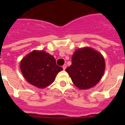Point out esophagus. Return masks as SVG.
I'll list each match as a JSON object with an SVG mask.
<instances>
[{
    "label": "esophagus",
    "mask_w": 125,
    "mask_h": 125,
    "mask_svg": "<svg viewBox=\"0 0 125 125\" xmlns=\"http://www.w3.org/2000/svg\"><path fill=\"white\" fill-rule=\"evenodd\" d=\"M66 66H66V64H64L63 66H62V68H63L64 70H65V69H66Z\"/></svg>",
    "instance_id": "1"
}]
</instances>
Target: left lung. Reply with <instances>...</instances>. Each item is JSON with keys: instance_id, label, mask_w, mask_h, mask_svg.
<instances>
[{"instance_id": "8db88e82", "label": "left lung", "mask_w": 125, "mask_h": 125, "mask_svg": "<svg viewBox=\"0 0 125 125\" xmlns=\"http://www.w3.org/2000/svg\"><path fill=\"white\" fill-rule=\"evenodd\" d=\"M72 64L66 69L73 83L81 89L94 86L101 79L105 69L102 55L91 48L77 49L72 56Z\"/></svg>"}]
</instances>
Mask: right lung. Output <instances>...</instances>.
I'll return each instance as SVG.
<instances>
[{
	"label": "right lung",
	"mask_w": 125,
	"mask_h": 125,
	"mask_svg": "<svg viewBox=\"0 0 125 125\" xmlns=\"http://www.w3.org/2000/svg\"><path fill=\"white\" fill-rule=\"evenodd\" d=\"M21 70L31 84L44 88L52 83L62 68L56 64V59L44 51H33L21 62Z\"/></svg>",
	"instance_id": "obj_1"
}]
</instances>
